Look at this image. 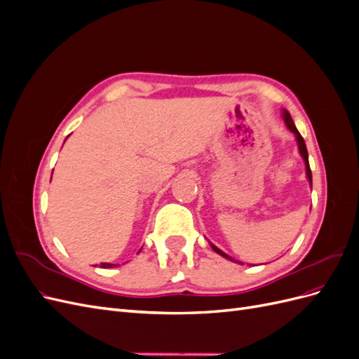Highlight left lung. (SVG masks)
I'll list each match as a JSON object with an SVG mask.
<instances>
[{
	"mask_svg": "<svg viewBox=\"0 0 359 359\" xmlns=\"http://www.w3.org/2000/svg\"><path fill=\"white\" fill-rule=\"evenodd\" d=\"M283 118H285V123H286L287 128H289L290 132H292L293 135H295V137H297V142H298V149H299V154L302 156V158H304V163H306V173H307V178H309V181H310V186H311V170H310V165H309V153H307V147H306V142H304L302 136L299 135V132H298V130H297L295 124H293V121H292L290 114H289L286 109H283ZM210 244H211V243H210ZM211 247H212V250H214L215 253H219L220 256H223V257H226V259L232 260V262H236V264L243 265V262H238V260L232 259L231 256H227L224 252H222V250H220L219 247H215L214 244H211Z\"/></svg>",
	"mask_w": 359,
	"mask_h": 359,
	"instance_id": "left-lung-1",
	"label": "left lung"
}]
</instances>
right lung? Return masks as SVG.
I'll return each mask as SVG.
<instances>
[{
  "mask_svg": "<svg viewBox=\"0 0 359 359\" xmlns=\"http://www.w3.org/2000/svg\"><path fill=\"white\" fill-rule=\"evenodd\" d=\"M140 252V250H139ZM100 266L102 268H114V266H116V265H114V264H100Z\"/></svg>",
  "mask_w": 359,
  "mask_h": 359,
  "instance_id": "right-lung-1",
  "label": "right lung"
}]
</instances>
